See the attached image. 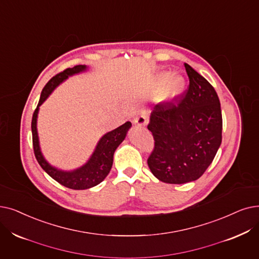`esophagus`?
<instances>
[{"instance_id": "esophagus-1", "label": "esophagus", "mask_w": 259, "mask_h": 259, "mask_svg": "<svg viewBox=\"0 0 259 259\" xmlns=\"http://www.w3.org/2000/svg\"><path fill=\"white\" fill-rule=\"evenodd\" d=\"M133 122H134V125H136V126H139V127H145L146 125H147L148 118H147V116L141 115V116H138L137 118H134Z\"/></svg>"}]
</instances>
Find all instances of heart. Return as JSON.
<instances>
[{
  "mask_svg": "<svg viewBox=\"0 0 259 259\" xmlns=\"http://www.w3.org/2000/svg\"><path fill=\"white\" fill-rule=\"evenodd\" d=\"M168 79L167 75H161L155 82V87H160L162 85L166 80ZM185 87V81L183 79V77L181 76H174L171 77V79L168 82V85L166 88V91L164 94V99L166 100H171L176 97H178L180 94L182 93Z\"/></svg>",
  "mask_w": 259,
  "mask_h": 259,
  "instance_id": "heart-1",
  "label": "heart"
}]
</instances>
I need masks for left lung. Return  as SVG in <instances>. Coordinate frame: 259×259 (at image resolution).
Returning <instances> with one entry per match:
<instances>
[{
    "label": "left lung",
    "mask_w": 259,
    "mask_h": 259,
    "mask_svg": "<svg viewBox=\"0 0 259 259\" xmlns=\"http://www.w3.org/2000/svg\"><path fill=\"white\" fill-rule=\"evenodd\" d=\"M185 91L153 107L148 129L154 147L148 156L153 176L169 184L195 181L205 172L222 141V114L213 87L184 63Z\"/></svg>",
    "instance_id": "1"
}]
</instances>
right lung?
Returning a JSON list of instances; mask_svg holds the SVG:
<instances>
[{
  "instance_id": "obj_1",
  "label": "right lung",
  "mask_w": 259,
  "mask_h": 259,
  "mask_svg": "<svg viewBox=\"0 0 259 259\" xmlns=\"http://www.w3.org/2000/svg\"><path fill=\"white\" fill-rule=\"evenodd\" d=\"M87 69L85 65H76L74 67L65 69L63 72L55 75L51 78L50 81L43 88L41 96L39 99L38 106L33 112L31 119V133H32V147L33 153H35L36 159L42 169L46 171L50 177H52L55 181H57L61 185L71 188V189H87L91 188L97 184H99L103 180L108 176L111 170L112 164H113V154L119 144L125 140L127 131L131 127V122L127 121L113 131L108 132L107 134L100 139L98 142L96 149L92 154L91 159L89 162L78 169L65 172L56 169L52 167L46 160L40 151L38 132H37V115L39 111V106L43 104L44 100L52 93L53 90L57 87L60 82H62L67 77L80 73Z\"/></svg>"
}]
</instances>
